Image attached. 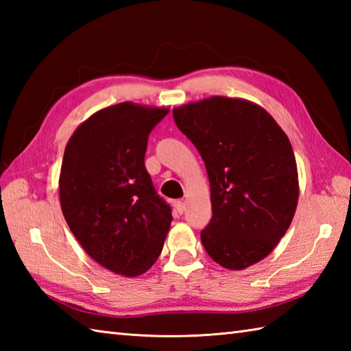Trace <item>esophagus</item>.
I'll use <instances>...</instances> for the list:
<instances>
[{
	"label": "esophagus",
	"mask_w": 351,
	"mask_h": 351,
	"mask_svg": "<svg viewBox=\"0 0 351 351\" xmlns=\"http://www.w3.org/2000/svg\"><path fill=\"white\" fill-rule=\"evenodd\" d=\"M175 208H176L178 213L182 214V213L185 211V204L182 202V200H176V202H175Z\"/></svg>",
	"instance_id": "esophagus-1"
}]
</instances>
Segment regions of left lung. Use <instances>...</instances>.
<instances>
[{
    "label": "left lung",
    "mask_w": 351,
    "mask_h": 351,
    "mask_svg": "<svg viewBox=\"0 0 351 351\" xmlns=\"http://www.w3.org/2000/svg\"><path fill=\"white\" fill-rule=\"evenodd\" d=\"M173 119L210 180L213 217L200 232L206 253L235 271L263 261L287 234L299 202L288 136L258 104L228 96L175 107Z\"/></svg>",
    "instance_id": "left-lung-1"
}]
</instances>
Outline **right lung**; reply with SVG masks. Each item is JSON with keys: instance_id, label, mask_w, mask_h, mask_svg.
Returning a JSON list of instances; mask_svg holds the SVG:
<instances>
[{"instance_id": "1", "label": "right lung", "mask_w": 351, "mask_h": 351, "mask_svg": "<svg viewBox=\"0 0 351 351\" xmlns=\"http://www.w3.org/2000/svg\"><path fill=\"white\" fill-rule=\"evenodd\" d=\"M167 113L114 104L86 119L64 149L58 178L64 220L88 256L125 278L155 264L173 219L145 167L149 132Z\"/></svg>"}]
</instances>
